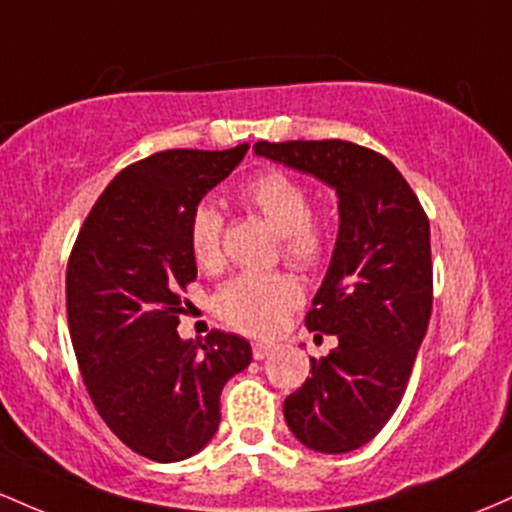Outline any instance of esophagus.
I'll use <instances>...</instances> for the list:
<instances>
[{
	"label": "esophagus",
	"instance_id": "1",
	"mask_svg": "<svg viewBox=\"0 0 512 512\" xmlns=\"http://www.w3.org/2000/svg\"><path fill=\"white\" fill-rule=\"evenodd\" d=\"M273 350H275V346H271V343H261V341H256V343H254V358H256V360L268 358V355H271Z\"/></svg>",
	"mask_w": 512,
	"mask_h": 512
}]
</instances>
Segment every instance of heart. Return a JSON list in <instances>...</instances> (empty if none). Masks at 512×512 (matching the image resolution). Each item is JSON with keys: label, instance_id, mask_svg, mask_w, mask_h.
Masks as SVG:
<instances>
[{"label": "heart", "instance_id": "1", "mask_svg": "<svg viewBox=\"0 0 512 512\" xmlns=\"http://www.w3.org/2000/svg\"><path fill=\"white\" fill-rule=\"evenodd\" d=\"M239 195L280 234V251L292 266L312 271L324 261L333 239L331 222L326 212L309 208L312 195L300 179L285 171H263ZM188 249L200 268L220 263L222 215L208 203H200L188 217ZM300 300L302 290L290 275L241 273L217 290L215 312L234 329L266 336Z\"/></svg>", "mask_w": 512, "mask_h": 512}]
</instances>
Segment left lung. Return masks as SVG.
Returning <instances> with one entry per match:
<instances>
[{
    "mask_svg": "<svg viewBox=\"0 0 512 512\" xmlns=\"http://www.w3.org/2000/svg\"><path fill=\"white\" fill-rule=\"evenodd\" d=\"M254 152L336 188V249L307 312L309 331L336 336L312 377L285 399L287 428L309 450L363 447L392 418L433 309L426 210L399 169L346 140L256 142Z\"/></svg>",
    "mask_w": 512,
    "mask_h": 512,
    "instance_id": "8db88e82",
    "label": "left lung"
}]
</instances>
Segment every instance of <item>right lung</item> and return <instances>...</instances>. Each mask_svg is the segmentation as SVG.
Returning a JSON list of instances; mask_svg holds the SVG:
<instances>
[{"label": "right lung", "mask_w": 512, "mask_h": 512, "mask_svg": "<svg viewBox=\"0 0 512 512\" xmlns=\"http://www.w3.org/2000/svg\"><path fill=\"white\" fill-rule=\"evenodd\" d=\"M249 145L225 152L166 149L123 171L86 215L67 263V321L86 392L137 455L179 462L220 426V394L251 363L241 336L203 343L176 331L181 290L198 268L188 217Z\"/></svg>", "instance_id": "1"}]
</instances>
